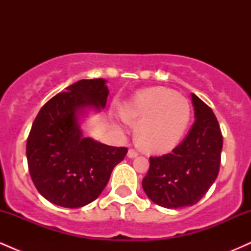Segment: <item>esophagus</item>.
Wrapping results in <instances>:
<instances>
[{
	"instance_id": "34e87169",
	"label": "esophagus",
	"mask_w": 251,
	"mask_h": 251,
	"mask_svg": "<svg viewBox=\"0 0 251 251\" xmlns=\"http://www.w3.org/2000/svg\"><path fill=\"white\" fill-rule=\"evenodd\" d=\"M127 155L129 158H135L138 155V151H137V150H134V149H129Z\"/></svg>"
}]
</instances>
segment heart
Listing matches in <instances>:
<instances>
[{
	"label": "heart",
	"instance_id": "heart-1",
	"mask_svg": "<svg viewBox=\"0 0 251 251\" xmlns=\"http://www.w3.org/2000/svg\"><path fill=\"white\" fill-rule=\"evenodd\" d=\"M125 120L138 123L137 139L151 152L174 149L191 120V105L185 97L165 87L144 89L123 109Z\"/></svg>",
	"mask_w": 251,
	"mask_h": 251
}]
</instances>
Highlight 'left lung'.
<instances>
[{
  "mask_svg": "<svg viewBox=\"0 0 251 251\" xmlns=\"http://www.w3.org/2000/svg\"><path fill=\"white\" fill-rule=\"evenodd\" d=\"M195 123L171 153L150 158L143 189L163 208L191 206L201 201L220 172L223 137L212 109L194 93Z\"/></svg>",
  "mask_w": 251,
  "mask_h": 251,
  "instance_id": "obj_1",
  "label": "left lung"
}]
</instances>
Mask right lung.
<instances>
[{"label":"right lung","instance_id":"obj_1","mask_svg":"<svg viewBox=\"0 0 251 251\" xmlns=\"http://www.w3.org/2000/svg\"><path fill=\"white\" fill-rule=\"evenodd\" d=\"M108 93L106 80H80L46 102L34 120L28 169L37 191L55 205L81 208L96 201L127 153L85 138L80 128V118L105 107Z\"/></svg>","mask_w":251,"mask_h":251}]
</instances>
